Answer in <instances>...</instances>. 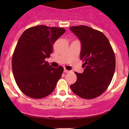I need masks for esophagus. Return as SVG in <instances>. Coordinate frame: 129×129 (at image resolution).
Wrapping results in <instances>:
<instances>
[{
  "label": "esophagus",
  "instance_id": "1",
  "mask_svg": "<svg viewBox=\"0 0 129 129\" xmlns=\"http://www.w3.org/2000/svg\"><path fill=\"white\" fill-rule=\"evenodd\" d=\"M64 73H68V72H69V70H67L66 68H64Z\"/></svg>",
  "mask_w": 129,
  "mask_h": 129
}]
</instances>
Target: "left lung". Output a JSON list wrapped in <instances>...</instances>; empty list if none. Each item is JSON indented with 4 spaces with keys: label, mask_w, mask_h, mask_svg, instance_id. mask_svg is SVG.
I'll return each mask as SVG.
<instances>
[{
    "label": "left lung",
    "mask_w": 129,
    "mask_h": 129,
    "mask_svg": "<svg viewBox=\"0 0 129 129\" xmlns=\"http://www.w3.org/2000/svg\"><path fill=\"white\" fill-rule=\"evenodd\" d=\"M70 29L81 42L80 59L85 68L82 74L75 72L77 81L70 88L82 98L94 99L103 94L112 79L116 67L114 53L108 39L100 31L83 25Z\"/></svg>",
    "instance_id": "1"
}]
</instances>
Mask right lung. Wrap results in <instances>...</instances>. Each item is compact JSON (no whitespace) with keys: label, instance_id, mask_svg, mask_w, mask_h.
<instances>
[{"label":"right lung","instance_id":"obj_1","mask_svg":"<svg viewBox=\"0 0 129 129\" xmlns=\"http://www.w3.org/2000/svg\"><path fill=\"white\" fill-rule=\"evenodd\" d=\"M64 32L62 28L39 25L26 29L19 38L12 70L17 85L27 96L43 98L54 90L64 68H53L45 59L50 57L53 44Z\"/></svg>","mask_w":129,"mask_h":129}]
</instances>
